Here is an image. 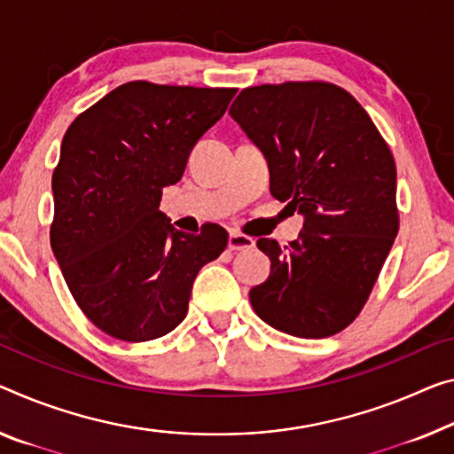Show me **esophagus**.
Masks as SVG:
<instances>
[{"label": "esophagus", "instance_id": "obj_1", "mask_svg": "<svg viewBox=\"0 0 454 454\" xmlns=\"http://www.w3.org/2000/svg\"><path fill=\"white\" fill-rule=\"evenodd\" d=\"M254 247H255L254 237L243 235V233L229 235V249H231V251H247V249H254Z\"/></svg>", "mask_w": 454, "mask_h": 454}]
</instances>
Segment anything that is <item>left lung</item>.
<instances>
[{"label":"left lung","mask_w":454,"mask_h":454,"mask_svg":"<svg viewBox=\"0 0 454 454\" xmlns=\"http://www.w3.org/2000/svg\"><path fill=\"white\" fill-rule=\"evenodd\" d=\"M229 114L266 154L274 199L304 215L290 247L257 239L271 271L251 306L294 337L337 334L364 310L400 229L392 150L333 82L247 87Z\"/></svg>","instance_id":"left-lung-1"}]
</instances>
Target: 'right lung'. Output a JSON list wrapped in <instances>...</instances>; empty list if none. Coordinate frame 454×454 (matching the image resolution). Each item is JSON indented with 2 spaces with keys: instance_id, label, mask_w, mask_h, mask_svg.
Returning a JSON list of instances; mask_svg holds the SVG:
<instances>
[{
  "instance_id": "obj_1",
  "label": "right lung",
  "mask_w": 454,
  "mask_h": 454,
  "mask_svg": "<svg viewBox=\"0 0 454 454\" xmlns=\"http://www.w3.org/2000/svg\"><path fill=\"white\" fill-rule=\"evenodd\" d=\"M235 93L131 81L68 125L51 246L74 302L109 337L144 343L176 329L199 270L225 251L221 225L183 233L158 207Z\"/></svg>"
}]
</instances>
